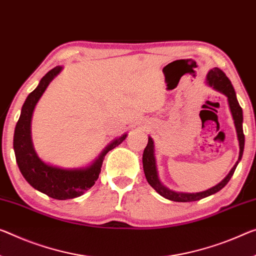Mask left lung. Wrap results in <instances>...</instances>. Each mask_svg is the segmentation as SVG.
I'll list each match as a JSON object with an SVG mask.
<instances>
[{"mask_svg":"<svg viewBox=\"0 0 256 256\" xmlns=\"http://www.w3.org/2000/svg\"><path fill=\"white\" fill-rule=\"evenodd\" d=\"M206 84L208 87L213 88L216 92L223 94L224 96L228 98V104H229L231 114H232V119L234 122L236 132H237V137L239 142V156L237 162L234 164V166L231 168L226 178H224L221 182L216 184L215 186L208 188V190L202 191V192H180L174 191L170 188L164 186L162 183L160 182L159 176H158V169H156V156H154V143L153 140L148 136V142L146 148H144L143 152V169L145 178H146L150 186L158 192L160 196H162L164 198L168 200H172V202H196L202 198H206L208 196H212L218 192L220 190L226 186L230 178H232L234 172L237 168L239 161L242 160L244 146H245V136H244L242 132V110L240 105L238 103L237 96H236V92L231 84V81L228 78V76L224 74L221 70L218 68H214L208 72L206 76Z\"/></svg>","mask_w":256,"mask_h":256,"instance_id":"1","label":"left lung"}]
</instances>
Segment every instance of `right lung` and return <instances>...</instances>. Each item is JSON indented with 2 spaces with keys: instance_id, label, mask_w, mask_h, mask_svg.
I'll return each instance as SVG.
<instances>
[{
  "instance_id": "obj_1",
  "label": "right lung",
  "mask_w": 256,
  "mask_h": 256,
  "mask_svg": "<svg viewBox=\"0 0 256 256\" xmlns=\"http://www.w3.org/2000/svg\"><path fill=\"white\" fill-rule=\"evenodd\" d=\"M62 66L49 70L41 78L40 84L27 96L22 108V113L16 124L14 135V150L19 170L27 182L35 190L42 192L54 199L66 200L73 199L84 194L89 190L98 178L102 164L106 153L120 145L127 137L124 134L113 140L100 154L86 167L62 168L46 164L35 152L32 142L30 124L35 106L40 100L43 92L48 88L50 82L62 72Z\"/></svg>"
}]
</instances>
